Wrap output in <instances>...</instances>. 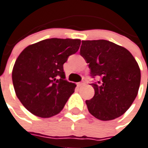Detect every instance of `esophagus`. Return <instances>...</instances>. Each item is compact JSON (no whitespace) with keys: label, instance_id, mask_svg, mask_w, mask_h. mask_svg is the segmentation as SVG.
<instances>
[{"label":"esophagus","instance_id":"obj_1","mask_svg":"<svg viewBox=\"0 0 148 148\" xmlns=\"http://www.w3.org/2000/svg\"><path fill=\"white\" fill-rule=\"evenodd\" d=\"M84 84H85V81H81V82L77 83V86H78V87H81V86L84 85Z\"/></svg>","mask_w":148,"mask_h":148}]
</instances>
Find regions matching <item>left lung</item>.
Masks as SVG:
<instances>
[{
	"label": "left lung",
	"instance_id": "left-lung-1",
	"mask_svg": "<svg viewBox=\"0 0 148 148\" xmlns=\"http://www.w3.org/2000/svg\"><path fill=\"white\" fill-rule=\"evenodd\" d=\"M81 55L89 64L91 76L102 81L91 84L95 96L86 103L90 114L110 121L128 110L138 95L140 70L128 50L109 40H82Z\"/></svg>",
	"mask_w": 148,
	"mask_h": 148
}]
</instances>
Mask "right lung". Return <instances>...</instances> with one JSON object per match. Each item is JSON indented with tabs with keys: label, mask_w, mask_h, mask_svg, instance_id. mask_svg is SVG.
Here are the masks:
<instances>
[{
	"label": "right lung",
	"mask_w": 148,
	"mask_h": 148,
	"mask_svg": "<svg viewBox=\"0 0 148 148\" xmlns=\"http://www.w3.org/2000/svg\"><path fill=\"white\" fill-rule=\"evenodd\" d=\"M79 39L51 38L27 46L12 71L17 98L35 116L48 118L62 110L76 84L68 82L63 65L78 51Z\"/></svg>",
	"instance_id": "add662e5"
}]
</instances>
